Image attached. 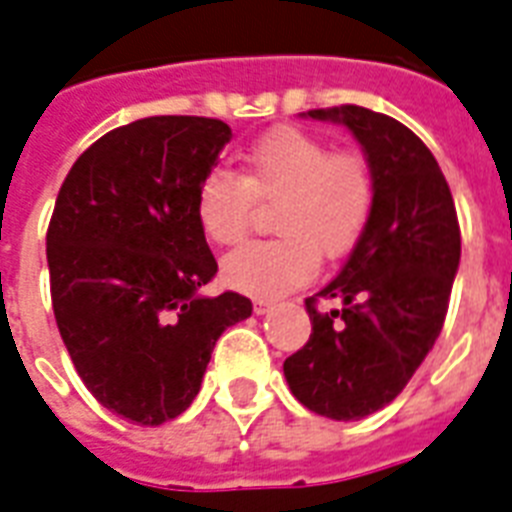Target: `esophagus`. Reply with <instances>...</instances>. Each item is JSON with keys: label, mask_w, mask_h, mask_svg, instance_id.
<instances>
[{"label": "esophagus", "mask_w": 512, "mask_h": 512, "mask_svg": "<svg viewBox=\"0 0 512 512\" xmlns=\"http://www.w3.org/2000/svg\"><path fill=\"white\" fill-rule=\"evenodd\" d=\"M255 313L257 315H265V313H270V310H273V307H276V302H270V299H255Z\"/></svg>", "instance_id": "obj_1"}]
</instances>
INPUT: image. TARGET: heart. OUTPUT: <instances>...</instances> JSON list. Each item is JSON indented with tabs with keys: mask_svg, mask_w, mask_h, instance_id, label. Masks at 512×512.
<instances>
[{
	"mask_svg": "<svg viewBox=\"0 0 512 512\" xmlns=\"http://www.w3.org/2000/svg\"><path fill=\"white\" fill-rule=\"evenodd\" d=\"M255 202H278V239L255 242L226 257L223 276L239 292L276 297L307 284L321 255L339 260L363 239L376 205L371 162L355 149L276 128L244 152L242 176L210 170L197 189V220L210 242L234 247L247 236Z\"/></svg>",
	"mask_w": 512,
	"mask_h": 512,
	"instance_id": "obj_1",
	"label": "heart"
}]
</instances>
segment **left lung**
<instances>
[{
  "mask_svg": "<svg viewBox=\"0 0 512 512\" xmlns=\"http://www.w3.org/2000/svg\"><path fill=\"white\" fill-rule=\"evenodd\" d=\"M352 131L376 181L363 239L339 276L305 299L313 334L286 357L289 389L307 410L360 421L405 389L434 347L460 265V226L439 162L400 120L368 107L305 112ZM318 298H342L321 314Z\"/></svg>",
  "mask_w": 512,
  "mask_h": 512,
  "instance_id": "left-lung-1",
  "label": "left lung"
}]
</instances>
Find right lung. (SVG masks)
I'll return each instance as SVG.
<instances>
[{"label":"right lung","instance_id":"1","mask_svg":"<svg viewBox=\"0 0 512 512\" xmlns=\"http://www.w3.org/2000/svg\"><path fill=\"white\" fill-rule=\"evenodd\" d=\"M231 139L223 120L155 115L91 144L62 181L47 231L54 321L99 405L139 426L197 397L218 336L252 315L218 273L197 189Z\"/></svg>","mask_w":512,"mask_h":512}]
</instances>
